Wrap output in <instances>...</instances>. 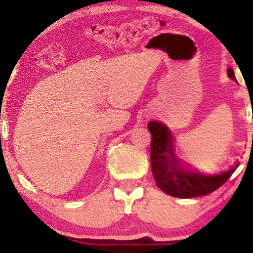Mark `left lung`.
Here are the masks:
<instances>
[{"label": "left lung", "mask_w": 253, "mask_h": 253, "mask_svg": "<svg viewBox=\"0 0 253 253\" xmlns=\"http://www.w3.org/2000/svg\"><path fill=\"white\" fill-rule=\"evenodd\" d=\"M228 76L233 80L234 72L231 68ZM152 135L151 143V169L157 187L164 193L179 199L199 197L211 194L221 187L239 165L216 175H203L196 170L184 168L177 159L173 149L172 134L163 124L151 121L147 124Z\"/></svg>", "instance_id": "8db88e82"}]
</instances>
